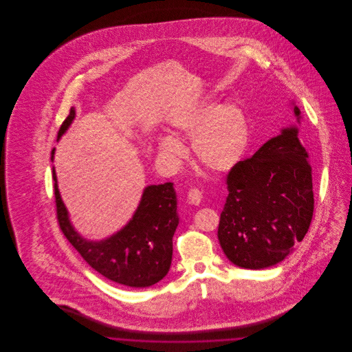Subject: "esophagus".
Masks as SVG:
<instances>
[{"label":"esophagus","instance_id":"1","mask_svg":"<svg viewBox=\"0 0 352 352\" xmlns=\"http://www.w3.org/2000/svg\"><path fill=\"white\" fill-rule=\"evenodd\" d=\"M187 201L194 206H198L201 201V192L198 188H190L187 192Z\"/></svg>","mask_w":352,"mask_h":352}]
</instances>
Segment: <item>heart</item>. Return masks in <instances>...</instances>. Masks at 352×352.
<instances>
[{"label": "heart", "mask_w": 352, "mask_h": 352, "mask_svg": "<svg viewBox=\"0 0 352 352\" xmlns=\"http://www.w3.org/2000/svg\"><path fill=\"white\" fill-rule=\"evenodd\" d=\"M177 133L191 135V148L197 162L212 171L234 168L243 158L250 142L248 121L234 104L206 100L181 112L170 121ZM160 149L171 158L182 154L184 148L173 137H162Z\"/></svg>", "instance_id": "b5f03b06"}]
</instances>
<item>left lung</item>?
Wrapping results in <instances>:
<instances>
[{
  "mask_svg": "<svg viewBox=\"0 0 352 352\" xmlns=\"http://www.w3.org/2000/svg\"><path fill=\"white\" fill-rule=\"evenodd\" d=\"M300 122V109L294 107ZM220 247L234 265L265 269L283 261L307 232L314 194L309 154L296 126L285 128L227 174Z\"/></svg>",
  "mask_w": 352,
  "mask_h": 352,
  "instance_id": "8db88e82",
  "label": "left lung"
}]
</instances>
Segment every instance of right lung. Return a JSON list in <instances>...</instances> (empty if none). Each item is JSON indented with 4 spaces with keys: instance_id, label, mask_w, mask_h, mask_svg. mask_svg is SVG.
Listing matches in <instances>:
<instances>
[{
    "instance_id": "obj_1",
    "label": "right lung",
    "mask_w": 352,
    "mask_h": 352,
    "mask_svg": "<svg viewBox=\"0 0 352 352\" xmlns=\"http://www.w3.org/2000/svg\"><path fill=\"white\" fill-rule=\"evenodd\" d=\"M74 118L75 109L71 108L58 132V140ZM54 153L55 149L51 151V161H54ZM52 178L59 227L88 265L108 280L131 287H148L168 274L173 257V236L179 223L177 195L171 182L145 187L129 223L104 240L91 241L72 227L58 190L54 168Z\"/></svg>"
}]
</instances>
